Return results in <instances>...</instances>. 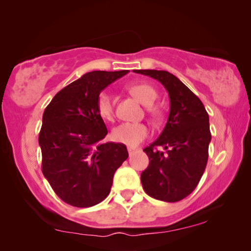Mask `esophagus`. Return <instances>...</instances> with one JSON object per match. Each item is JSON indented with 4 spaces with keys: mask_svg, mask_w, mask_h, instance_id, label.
Wrapping results in <instances>:
<instances>
[{
    "mask_svg": "<svg viewBox=\"0 0 251 251\" xmlns=\"http://www.w3.org/2000/svg\"><path fill=\"white\" fill-rule=\"evenodd\" d=\"M127 150H128L129 156H130V154H133L134 152H135V149H134V148H130V147H128V148H127Z\"/></svg>",
    "mask_w": 251,
    "mask_h": 251,
    "instance_id": "1",
    "label": "esophagus"
}]
</instances>
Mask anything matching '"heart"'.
I'll use <instances>...</instances> for the list:
<instances>
[{"instance_id":"obj_1","label":"heart","mask_w":251,"mask_h":251,"mask_svg":"<svg viewBox=\"0 0 251 251\" xmlns=\"http://www.w3.org/2000/svg\"><path fill=\"white\" fill-rule=\"evenodd\" d=\"M127 90L134 98L137 99L141 103L151 107L157 100V91L152 86L146 83L130 84ZM151 110V108H150ZM97 111L99 116L104 121H111L114 117V104L112 97L108 92H103L99 95L97 102ZM149 136V129L143 124H130L125 123L112 130V139L116 142L126 144L128 147H136Z\"/></svg>"}]
</instances>
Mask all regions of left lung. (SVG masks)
Listing matches in <instances>:
<instances>
[{
    "label": "left lung",
    "instance_id": "left-lung-1",
    "mask_svg": "<svg viewBox=\"0 0 251 251\" xmlns=\"http://www.w3.org/2000/svg\"><path fill=\"white\" fill-rule=\"evenodd\" d=\"M157 79L169 97V115L159 137L143 151L149 166L141 174L148 196L176 202L197 188L208 160L209 117L200 99L177 77L165 70H134ZM157 146L165 152L158 151Z\"/></svg>",
    "mask_w": 251,
    "mask_h": 251
}]
</instances>
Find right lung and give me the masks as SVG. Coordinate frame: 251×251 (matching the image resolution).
Returning a JSON list of instances; mask_svg holds the SVG:
<instances>
[{
	"label": "right lung",
	"instance_id": "right-lung-1",
	"mask_svg": "<svg viewBox=\"0 0 251 251\" xmlns=\"http://www.w3.org/2000/svg\"><path fill=\"white\" fill-rule=\"evenodd\" d=\"M127 73H87L58 92L44 110L42 172L56 196L74 207L104 200L115 172L128 158L125 144L102 142L108 130L97 111L101 92Z\"/></svg>",
	"mask_w": 251,
	"mask_h": 251
}]
</instances>
